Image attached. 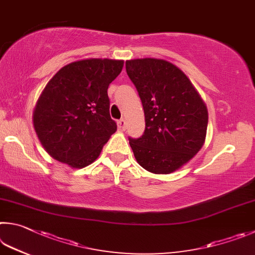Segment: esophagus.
<instances>
[{
	"instance_id": "1",
	"label": "esophagus",
	"mask_w": 255,
	"mask_h": 255,
	"mask_svg": "<svg viewBox=\"0 0 255 255\" xmlns=\"http://www.w3.org/2000/svg\"><path fill=\"white\" fill-rule=\"evenodd\" d=\"M118 125H119V128L120 130L124 131L125 128H127V121H125L124 119H121L118 121Z\"/></svg>"
}]
</instances>
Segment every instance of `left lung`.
I'll use <instances>...</instances> for the list:
<instances>
[{"label":"left lung","instance_id":"8db88e82","mask_svg":"<svg viewBox=\"0 0 255 255\" xmlns=\"http://www.w3.org/2000/svg\"><path fill=\"white\" fill-rule=\"evenodd\" d=\"M142 102L145 128L128 137L137 163L152 173H171L202 149L207 107L189 78L171 62L154 58L125 62Z\"/></svg>","mask_w":255,"mask_h":255}]
</instances>
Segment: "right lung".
Masks as SVG:
<instances>
[{"instance_id": "add662e5", "label": "right lung", "mask_w": 255, "mask_h": 255, "mask_svg": "<svg viewBox=\"0 0 255 255\" xmlns=\"http://www.w3.org/2000/svg\"><path fill=\"white\" fill-rule=\"evenodd\" d=\"M123 60L71 62L49 80L33 112V125L47 152L59 162L84 168L95 161L118 125L110 115L107 88Z\"/></svg>"}]
</instances>
